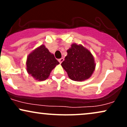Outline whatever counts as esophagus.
Segmentation results:
<instances>
[{
	"mask_svg": "<svg viewBox=\"0 0 127 127\" xmlns=\"http://www.w3.org/2000/svg\"><path fill=\"white\" fill-rule=\"evenodd\" d=\"M63 61H64V59H63V58H61V59H59V62H60V64H62V62H63Z\"/></svg>",
	"mask_w": 127,
	"mask_h": 127,
	"instance_id": "obj_1",
	"label": "esophagus"
}]
</instances>
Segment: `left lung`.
I'll list each match as a JSON object with an SVG mask.
<instances>
[{"instance_id":"1","label":"left lung","mask_w":127,"mask_h":127,"mask_svg":"<svg viewBox=\"0 0 127 127\" xmlns=\"http://www.w3.org/2000/svg\"><path fill=\"white\" fill-rule=\"evenodd\" d=\"M67 52V55L62 63V66L68 78L79 82L90 78L95 70L96 65L91 51L82 45L72 43Z\"/></svg>"}]
</instances>
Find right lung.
Segmentation results:
<instances>
[{
    "label": "right lung",
    "mask_w": 127,
    "mask_h": 127,
    "mask_svg": "<svg viewBox=\"0 0 127 127\" xmlns=\"http://www.w3.org/2000/svg\"><path fill=\"white\" fill-rule=\"evenodd\" d=\"M60 63L44 45L34 49L26 60L27 72L34 79L43 81L48 78L51 72Z\"/></svg>",
    "instance_id": "add662e5"
}]
</instances>
